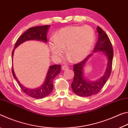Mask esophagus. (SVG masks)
I'll return each mask as SVG.
<instances>
[{
  "label": "esophagus",
  "mask_w": 128,
  "mask_h": 128,
  "mask_svg": "<svg viewBox=\"0 0 128 128\" xmlns=\"http://www.w3.org/2000/svg\"><path fill=\"white\" fill-rule=\"evenodd\" d=\"M62 70H67L68 68V67L67 65H64V66H62Z\"/></svg>",
  "instance_id": "1"
}]
</instances>
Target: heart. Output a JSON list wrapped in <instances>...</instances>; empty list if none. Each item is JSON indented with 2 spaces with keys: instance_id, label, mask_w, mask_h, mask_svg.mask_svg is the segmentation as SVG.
<instances>
[{
  "instance_id": "obj_1",
  "label": "heart",
  "mask_w": 128,
  "mask_h": 128,
  "mask_svg": "<svg viewBox=\"0 0 128 128\" xmlns=\"http://www.w3.org/2000/svg\"><path fill=\"white\" fill-rule=\"evenodd\" d=\"M95 34L88 26H72L59 31L50 44V50L53 56H60L63 48L66 47V53L71 59L79 60L83 59L92 47Z\"/></svg>"
}]
</instances>
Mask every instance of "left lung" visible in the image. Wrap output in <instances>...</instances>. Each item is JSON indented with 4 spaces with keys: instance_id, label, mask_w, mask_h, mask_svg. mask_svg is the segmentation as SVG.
I'll list each match as a JSON object with an SVG mask.
<instances>
[{
    "instance_id": "left-lung-1",
    "label": "left lung",
    "mask_w": 128,
    "mask_h": 128,
    "mask_svg": "<svg viewBox=\"0 0 128 128\" xmlns=\"http://www.w3.org/2000/svg\"><path fill=\"white\" fill-rule=\"evenodd\" d=\"M98 40L94 48V52L101 51L108 58V64L105 74L99 80L96 82H90L83 77V67L87 60L92 54L88 56L81 62L74 64V77L72 83V88L75 94L82 97H88L99 93L110 77L112 71L114 50L110 38L105 32L98 26Z\"/></svg>"
}]
</instances>
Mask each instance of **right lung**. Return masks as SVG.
Segmentation results:
<instances>
[{
    "mask_svg": "<svg viewBox=\"0 0 128 128\" xmlns=\"http://www.w3.org/2000/svg\"><path fill=\"white\" fill-rule=\"evenodd\" d=\"M49 26V25H46V26H34L29 28L18 39L14 45V49L16 48L21 44L28 40H40L46 42V33ZM14 49L13 50L12 53V58L14 55ZM60 68L61 66L60 64L58 65L54 64V65L50 66L48 72L44 83L40 87L35 89H29L21 84L14 74L13 67H12V72L14 78L16 79L21 89L25 94L30 97L35 98V99H42L49 95L53 91V80L56 75L60 73Z\"/></svg>",
    "mask_w": 128,
    "mask_h": 128,
    "instance_id": "add662e5",
    "label": "right lung"
}]
</instances>
